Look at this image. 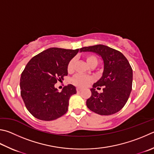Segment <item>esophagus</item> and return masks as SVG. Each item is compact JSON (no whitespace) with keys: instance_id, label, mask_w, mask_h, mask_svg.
Returning a JSON list of instances; mask_svg holds the SVG:
<instances>
[{"instance_id":"1","label":"esophagus","mask_w":154,"mask_h":154,"mask_svg":"<svg viewBox=\"0 0 154 154\" xmlns=\"http://www.w3.org/2000/svg\"><path fill=\"white\" fill-rule=\"evenodd\" d=\"M82 89H81V88H77V92L82 91Z\"/></svg>"}]
</instances>
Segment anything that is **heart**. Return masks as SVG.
<instances>
[{
    "mask_svg": "<svg viewBox=\"0 0 154 154\" xmlns=\"http://www.w3.org/2000/svg\"><path fill=\"white\" fill-rule=\"evenodd\" d=\"M85 60L89 66L91 65L92 64H97V59L96 57H95L94 55H91V54L87 55L85 57ZM74 64H75L74 59H72L70 60V62L69 63L68 66H67L68 72H71L72 71L74 67ZM91 81H92V79L91 77L85 76V75H77L72 79V83H73L75 85L81 87V88H83V87H85L87 85H88L89 82H91Z\"/></svg>",
    "mask_w": 154,
    "mask_h": 154,
    "instance_id": "b5f03b06",
    "label": "heart"
}]
</instances>
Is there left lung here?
I'll list each match as a JSON object with an SVG mask.
<instances>
[{
    "instance_id": "1",
    "label": "left lung",
    "mask_w": 154,
    "mask_h": 154,
    "mask_svg": "<svg viewBox=\"0 0 154 154\" xmlns=\"http://www.w3.org/2000/svg\"><path fill=\"white\" fill-rule=\"evenodd\" d=\"M80 50L96 53L104 61L102 76L90 89L91 96L87 100V106L100 115L116 113L124 107L132 89L133 70L127 58L118 50L102 44ZM102 86L103 92L99 94L95 88Z\"/></svg>"
}]
</instances>
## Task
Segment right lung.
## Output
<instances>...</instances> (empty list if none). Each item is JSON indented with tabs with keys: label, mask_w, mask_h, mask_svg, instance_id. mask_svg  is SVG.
Segmentation results:
<instances>
[{
	"label": "right lung",
	"mask_w": 154,
	"mask_h": 154,
	"mask_svg": "<svg viewBox=\"0 0 154 154\" xmlns=\"http://www.w3.org/2000/svg\"><path fill=\"white\" fill-rule=\"evenodd\" d=\"M79 49L50 48L33 57L22 72L21 96L27 110L42 121H53L68 110L69 100L77 93L74 85L55 88L58 81L68 75L67 66Z\"/></svg>",
	"instance_id": "obj_1"
}]
</instances>
